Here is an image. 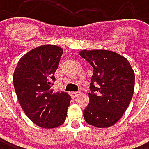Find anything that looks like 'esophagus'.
Listing matches in <instances>:
<instances>
[{
    "instance_id": "34e87169",
    "label": "esophagus",
    "mask_w": 149,
    "mask_h": 149,
    "mask_svg": "<svg viewBox=\"0 0 149 149\" xmlns=\"http://www.w3.org/2000/svg\"><path fill=\"white\" fill-rule=\"evenodd\" d=\"M71 94H72V97H73V98H76V97H78L81 93H80V92H75V91H74V92H72Z\"/></svg>"
}]
</instances>
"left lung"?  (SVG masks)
I'll return each mask as SVG.
<instances>
[{
    "label": "left lung",
    "mask_w": 149,
    "mask_h": 149,
    "mask_svg": "<svg viewBox=\"0 0 149 149\" xmlns=\"http://www.w3.org/2000/svg\"><path fill=\"white\" fill-rule=\"evenodd\" d=\"M79 54L93 68L84 120L98 128L110 127L121 119L132 100L133 69L124 57L111 50L83 49Z\"/></svg>",
    "instance_id": "1"
}]
</instances>
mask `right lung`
Instances as JSON below:
<instances>
[{
    "instance_id": "1",
    "label": "right lung",
    "mask_w": 149,
    "mask_h": 149,
    "mask_svg": "<svg viewBox=\"0 0 149 149\" xmlns=\"http://www.w3.org/2000/svg\"><path fill=\"white\" fill-rule=\"evenodd\" d=\"M62 54L63 49L56 45L36 47L20 58L13 74L22 109L33 123L45 129L61 125L70 105L68 93H55L50 89Z\"/></svg>"
}]
</instances>
